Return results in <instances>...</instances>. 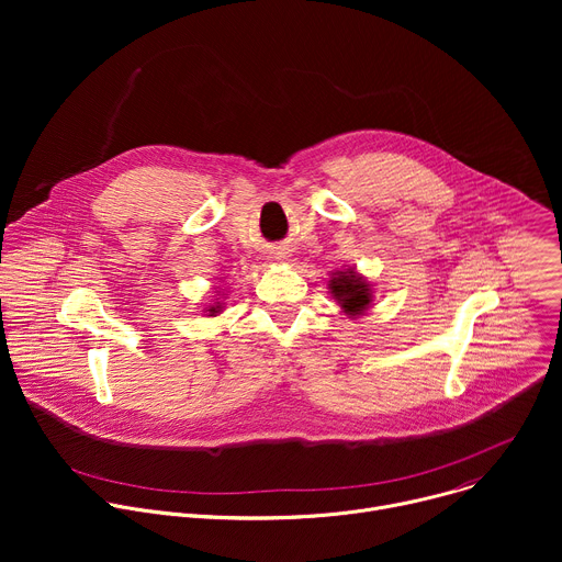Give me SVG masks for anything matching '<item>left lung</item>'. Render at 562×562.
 <instances>
[{"label": "left lung", "instance_id": "left-lung-1", "mask_svg": "<svg viewBox=\"0 0 562 562\" xmlns=\"http://www.w3.org/2000/svg\"><path fill=\"white\" fill-rule=\"evenodd\" d=\"M329 289H331V295L338 300V304L345 308V313L351 317L364 315V311L373 302L371 284L356 269L336 271L334 278L329 280Z\"/></svg>", "mask_w": 562, "mask_h": 562}]
</instances>
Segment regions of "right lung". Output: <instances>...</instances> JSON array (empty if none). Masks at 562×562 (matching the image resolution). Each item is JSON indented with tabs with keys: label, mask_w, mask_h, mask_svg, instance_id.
Here are the masks:
<instances>
[{
	"label": "right lung",
	"mask_w": 562,
	"mask_h": 562,
	"mask_svg": "<svg viewBox=\"0 0 562 562\" xmlns=\"http://www.w3.org/2000/svg\"><path fill=\"white\" fill-rule=\"evenodd\" d=\"M220 308H222V306H220V302H217V304H213V306H209V308H206V311H209V315H217V313H220Z\"/></svg>",
	"instance_id": "add662e5"
}]
</instances>
